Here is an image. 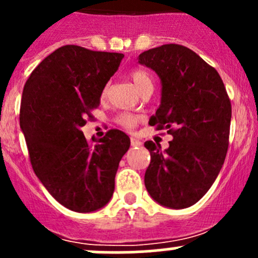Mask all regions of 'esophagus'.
Here are the masks:
<instances>
[{
  "label": "esophagus",
  "mask_w": 258,
  "mask_h": 258,
  "mask_svg": "<svg viewBox=\"0 0 258 258\" xmlns=\"http://www.w3.org/2000/svg\"><path fill=\"white\" fill-rule=\"evenodd\" d=\"M142 144L137 139H135V137H131V146H134V147H136V146H141Z\"/></svg>",
  "instance_id": "34e87169"
}]
</instances>
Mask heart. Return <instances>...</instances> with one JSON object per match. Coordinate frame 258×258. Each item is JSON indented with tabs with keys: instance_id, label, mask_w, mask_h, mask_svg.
<instances>
[{
	"instance_id": "obj_1",
	"label": "heart",
	"mask_w": 258,
	"mask_h": 258,
	"mask_svg": "<svg viewBox=\"0 0 258 258\" xmlns=\"http://www.w3.org/2000/svg\"><path fill=\"white\" fill-rule=\"evenodd\" d=\"M130 77H131L132 82H134L135 87L137 88V91H141L142 88L146 87V86H152V80H151V77L148 76V74H146L145 71H141V70H135V71H132L131 74H130ZM106 93V90L105 92ZM139 117L135 116V114H131V113H122L118 116V123L121 124V126L126 127V128H132V127H135V124L139 122Z\"/></svg>"
}]
</instances>
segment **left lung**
I'll use <instances>...</instances> for the list:
<instances>
[{
    "instance_id": "left-lung-1",
    "label": "left lung",
    "mask_w": 258,
    "mask_h": 258,
    "mask_svg": "<svg viewBox=\"0 0 258 258\" xmlns=\"http://www.w3.org/2000/svg\"><path fill=\"white\" fill-rule=\"evenodd\" d=\"M139 63L161 80V105L148 123L173 137L165 151L145 142L151 153L146 189L161 206L186 209L205 196L225 162L230 98L218 72L184 46L151 48L140 54Z\"/></svg>"
}]
</instances>
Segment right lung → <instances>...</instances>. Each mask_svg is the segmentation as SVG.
Here are the masks:
<instances>
[{"label": "right lung", "instance_id": "obj_1", "mask_svg": "<svg viewBox=\"0 0 258 258\" xmlns=\"http://www.w3.org/2000/svg\"><path fill=\"white\" fill-rule=\"evenodd\" d=\"M122 58L123 53L63 46L33 70L23 87L20 126L31 165L51 196L75 212H93L110 202L131 144L124 132L111 130L92 146L81 131Z\"/></svg>", "mask_w": 258, "mask_h": 258}]
</instances>
